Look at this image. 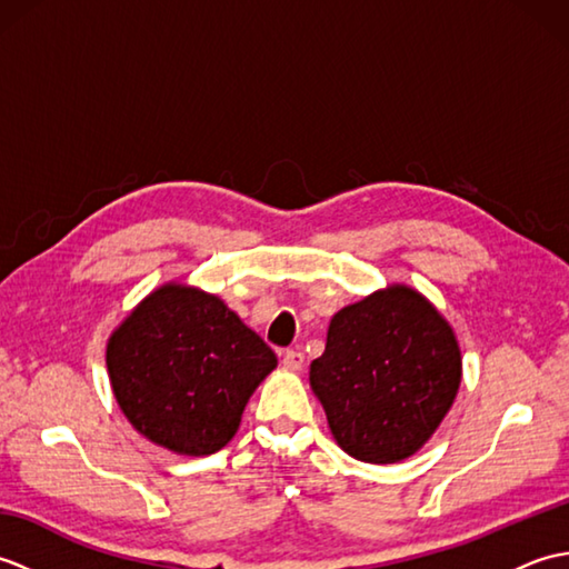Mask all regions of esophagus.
<instances>
[{"label": "esophagus", "instance_id": "obj_1", "mask_svg": "<svg viewBox=\"0 0 569 569\" xmlns=\"http://www.w3.org/2000/svg\"><path fill=\"white\" fill-rule=\"evenodd\" d=\"M306 365V355L298 352V349H286L283 352V367L288 371H300Z\"/></svg>", "mask_w": 569, "mask_h": 569}]
</instances>
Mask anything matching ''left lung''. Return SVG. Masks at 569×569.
Wrapping results in <instances>:
<instances>
[{
  "label": "left lung",
  "mask_w": 569,
  "mask_h": 569,
  "mask_svg": "<svg viewBox=\"0 0 569 569\" xmlns=\"http://www.w3.org/2000/svg\"><path fill=\"white\" fill-rule=\"evenodd\" d=\"M462 381L452 325L406 283L335 312L310 389L335 442L369 465L416 455L440 428Z\"/></svg>",
  "instance_id": "obj_1"
}]
</instances>
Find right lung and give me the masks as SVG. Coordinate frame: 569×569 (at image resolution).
Instances as JSON below:
<instances>
[{
    "mask_svg": "<svg viewBox=\"0 0 569 569\" xmlns=\"http://www.w3.org/2000/svg\"><path fill=\"white\" fill-rule=\"evenodd\" d=\"M273 349L222 298L163 283L107 340V373L127 420L176 455H212L234 438Z\"/></svg>",
    "mask_w": 569,
    "mask_h": 569,
    "instance_id": "right-lung-1",
    "label": "right lung"
}]
</instances>
